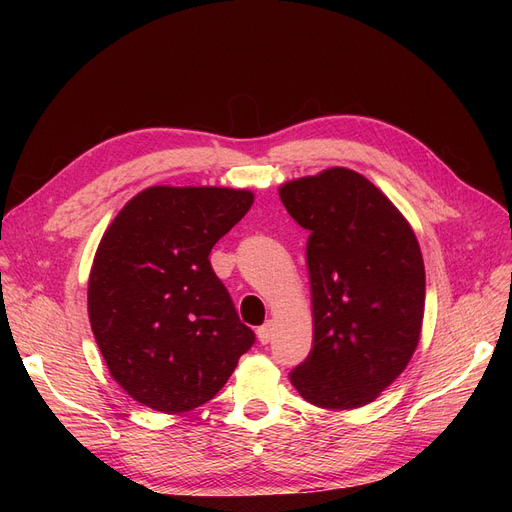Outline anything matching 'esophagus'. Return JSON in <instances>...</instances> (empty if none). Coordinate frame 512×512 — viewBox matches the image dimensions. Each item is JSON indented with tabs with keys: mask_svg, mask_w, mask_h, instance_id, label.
Instances as JSON below:
<instances>
[{
	"mask_svg": "<svg viewBox=\"0 0 512 512\" xmlns=\"http://www.w3.org/2000/svg\"><path fill=\"white\" fill-rule=\"evenodd\" d=\"M272 338V321H267V324H263L261 328H257V340L261 344H267Z\"/></svg>",
	"mask_w": 512,
	"mask_h": 512,
	"instance_id": "esophagus-1",
	"label": "esophagus"
}]
</instances>
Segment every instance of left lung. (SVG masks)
<instances>
[{"label": "left lung", "instance_id": "1", "mask_svg": "<svg viewBox=\"0 0 512 512\" xmlns=\"http://www.w3.org/2000/svg\"><path fill=\"white\" fill-rule=\"evenodd\" d=\"M280 199L309 230L313 348L290 384L321 409L369 405L409 365L425 311L417 236L363 174L328 168L288 180Z\"/></svg>", "mask_w": 512, "mask_h": 512}]
</instances>
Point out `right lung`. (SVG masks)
Returning a JSON list of instances; mask_svg holds the SVG:
<instances>
[{"label": "right lung", "mask_w": 512, "mask_h": 512, "mask_svg": "<svg viewBox=\"0 0 512 512\" xmlns=\"http://www.w3.org/2000/svg\"><path fill=\"white\" fill-rule=\"evenodd\" d=\"M253 201L245 188L149 186L103 232L91 330L112 378L143 407L178 415L205 405L253 346L209 263Z\"/></svg>", "instance_id": "1"}]
</instances>
